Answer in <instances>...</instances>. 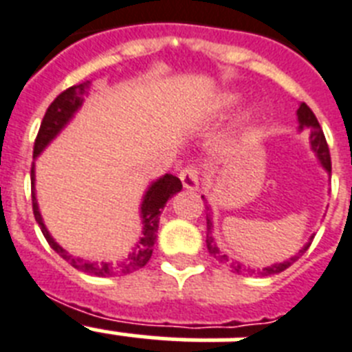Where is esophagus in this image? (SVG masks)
Wrapping results in <instances>:
<instances>
[{"instance_id": "obj_1", "label": "esophagus", "mask_w": 352, "mask_h": 352, "mask_svg": "<svg viewBox=\"0 0 352 352\" xmlns=\"http://www.w3.org/2000/svg\"><path fill=\"white\" fill-rule=\"evenodd\" d=\"M179 177H181L182 186H184L186 190H199L200 173L197 168H184V170L179 173Z\"/></svg>"}]
</instances>
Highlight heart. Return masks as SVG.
Returning a JSON list of instances; mask_svg holds the SVG:
<instances>
[{"instance_id": "heart-1", "label": "heart", "mask_w": 352, "mask_h": 352, "mask_svg": "<svg viewBox=\"0 0 352 352\" xmlns=\"http://www.w3.org/2000/svg\"><path fill=\"white\" fill-rule=\"evenodd\" d=\"M241 102V94L236 93V91H227V93H220L218 96L211 100V102L202 109V118L206 121L217 120L221 118L223 114H227L229 111H232L234 107H238ZM247 118V116H245Z\"/></svg>"}]
</instances>
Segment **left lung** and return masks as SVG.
Returning <instances> with one entry per match:
<instances>
[{
	"label": "left lung",
	"mask_w": 352,
	"mask_h": 352,
	"mask_svg": "<svg viewBox=\"0 0 352 352\" xmlns=\"http://www.w3.org/2000/svg\"><path fill=\"white\" fill-rule=\"evenodd\" d=\"M297 120H299V131H304V129H309V131H311V134H309L311 150L315 152V155H317L320 166L327 171V175H331V157H329V148H327L326 138H324V132H322L320 125H318L317 118H315L313 111L306 105V103H300L299 109H297ZM202 199L206 200V197H202ZM206 209L209 211L206 212V220H208V236H206V245H208L209 254H211L212 258L217 259L220 265H226V267H229L232 272H236V274L256 276V277H267V276H274V274H279V272L286 270L290 265H294V263L309 249V245H311L313 236L309 238L308 243H304V247L299 250V252H295L292 258L285 259V261L274 263V265H268V267H263V268L249 267V265H245V263L231 259L226 252H223V250L220 249V247H218L217 240H214V236H212V212H211V208L208 206V202H206Z\"/></svg>",
	"instance_id": "obj_1"
}]
</instances>
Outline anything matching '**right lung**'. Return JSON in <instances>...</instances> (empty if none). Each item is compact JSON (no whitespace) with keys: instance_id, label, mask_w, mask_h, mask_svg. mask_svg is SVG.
<instances>
[{"instance_id":"obj_1","label":"right lung","mask_w":352,"mask_h":352,"mask_svg":"<svg viewBox=\"0 0 352 352\" xmlns=\"http://www.w3.org/2000/svg\"><path fill=\"white\" fill-rule=\"evenodd\" d=\"M91 82H84V84L73 85L64 93H60L57 98L53 100L52 105L48 107L46 114L41 123L39 134L34 144V159H37L44 148L52 143L58 134H60L66 125L69 123L75 114L80 111L84 105L85 96L89 93ZM182 190L181 179H177L175 175L166 173V175L159 177L157 181H153L152 184L146 188L143 199H141V208H140V217H141V232L140 238L135 241V245L129 250V254L121 256L120 259L114 261H87V259L75 258L71 256L66 249H62L57 241L53 240V236L44 226V220L41 217L39 204H37V197H35V162L32 164V204H34V217L35 221L39 223L41 231H43L44 238L50 243L55 252L60 256L62 259H66L69 265L76 268V270L85 272L89 276H98V277H112V276H125V274H132V272L143 268L148 259L152 258L153 243L157 238V229H159V218L161 212L166 206L168 200L175 193Z\"/></svg>"}]
</instances>
